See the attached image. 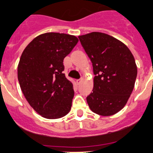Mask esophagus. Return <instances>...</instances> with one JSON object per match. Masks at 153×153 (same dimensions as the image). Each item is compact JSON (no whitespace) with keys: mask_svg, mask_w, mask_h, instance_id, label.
I'll return each instance as SVG.
<instances>
[{"mask_svg":"<svg viewBox=\"0 0 153 153\" xmlns=\"http://www.w3.org/2000/svg\"><path fill=\"white\" fill-rule=\"evenodd\" d=\"M82 79H76V83H77V85H79V84H80V82H82Z\"/></svg>","mask_w":153,"mask_h":153,"instance_id":"esophagus-1","label":"esophagus"}]
</instances>
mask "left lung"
<instances>
[{"instance_id":"1","label":"left lung","mask_w":153,"mask_h":153,"mask_svg":"<svg viewBox=\"0 0 153 153\" xmlns=\"http://www.w3.org/2000/svg\"><path fill=\"white\" fill-rule=\"evenodd\" d=\"M79 39L95 74L88 105L96 114L113 115L125 106L134 89L137 75L134 55L124 43L105 33L93 32Z\"/></svg>"}]
</instances>
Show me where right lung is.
Listing matches in <instances>:
<instances>
[{
    "label": "right lung",
    "instance_id": "obj_1",
    "mask_svg": "<svg viewBox=\"0 0 153 153\" xmlns=\"http://www.w3.org/2000/svg\"><path fill=\"white\" fill-rule=\"evenodd\" d=\"M78 41L71 35L47 33L35 38L22 51L17 71L19 86L31 107L43 117L60 118L71 111L74 91L63 74V61Z\"/></svg>",
    "mask_w": 153,
    "mask_h": 153
}]
</instances>
